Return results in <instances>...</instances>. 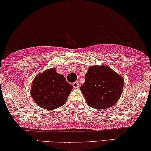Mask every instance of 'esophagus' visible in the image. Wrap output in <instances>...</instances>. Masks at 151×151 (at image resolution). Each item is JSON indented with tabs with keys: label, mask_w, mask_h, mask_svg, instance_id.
Returning a JSON list of instances; mask_svg holds the SVG:
<instances>
[{
	"label": "esophagus",
	"mask_w": 151,
	"mask_h": 151,
	"mask_svg": "<svg viewBox=\"0 0 151 151\" xmlns=\"http://www.w3.org/2000/svg\"><path fill=\"white\" fill-rule=\"evenodd\" d=\"M74 88H78V87H79V83H78V82H73V84H72Z\"/></svg>",
	"instance_id": "34e87169"
}]
</instances>
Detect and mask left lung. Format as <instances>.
<instances>
[{
	"instance_id": "8db88e82",
	"label": "left lung",
	"mask_w": 151,
	"mask_h": 151,
	"mask_svg": "<svg viewBox=\"0 0 151 151\" xmlns=\"http://www.w3.org/2000/svg\"><path fill=\"white\" fill-rule=\"evenodd\" d=\"M124 83V78L108 66L93 65L88 68L80 91L88 106L107 109L120 98Z\"/></svg>"
}]
</instances>
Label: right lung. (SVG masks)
Instances as JSON below:
<instances>
[{"label": "right lung", "instance_id": "add662e5", "mask_svg": "<svg viewBox=\"0 0 151 151\" xmlns=\"http://www.w3.org/2000/svg\"><path fill=\"white\" fill-rule=\"evenodd\" d=\"M73 88L63 75L58 73L55 68H51L35 77L30 93L41 108L53 110L65 104Z\"/></svg>", "mask_w": 151, "mask_h": 151}]
</instances>
